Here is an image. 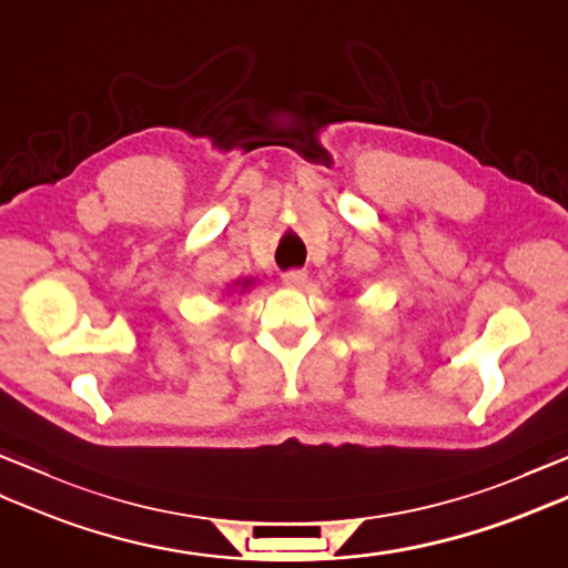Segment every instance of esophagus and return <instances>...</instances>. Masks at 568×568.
<instances>
[{
  "instance_id": "1",
  "label": "esophagus",
  "mask_w": 568,
  "mask_h": 568,
  "mask_svg": "<svg viewBox=\"0 0 568 568\" xmlns=\"http://www.w3.org/2000/svg\"><path fill=\"white\" fill-rule=\"evenodd\" d=\"M305 281H307V271H303V268H291L283 273V283L287 287H300Z\"/></svg>"
}]
</instances>
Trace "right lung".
Returning a JSON list of instances; mask_svg holds the SVG:
<instances>
[{
    "label": "right lung",
    "instance_id": "obj_1",
    "mask_svg": "<svg viewBox=\"0 0 568 568\" xmlns=\"http://www.w3.org/2000/svg\"><path fill=\"white\" fill-rule=\"evenodd\" d=\"M244 287H248V281H244V283H241V291H244Z\"/></svg>",
    "mask_w": 568,
    "mask_h": 568
}]
</instances>
